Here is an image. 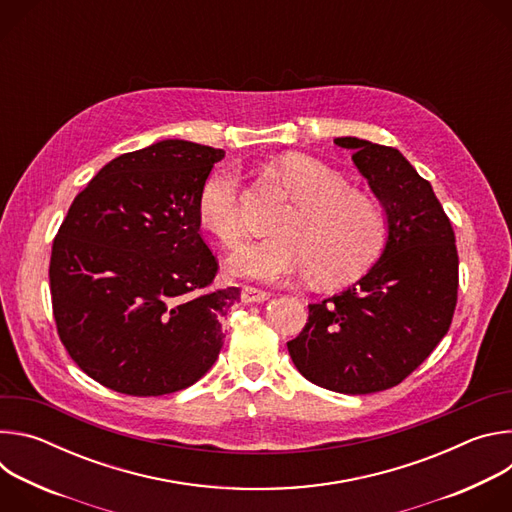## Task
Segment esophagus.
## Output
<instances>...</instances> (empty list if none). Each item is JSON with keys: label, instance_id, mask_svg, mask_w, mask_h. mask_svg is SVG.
<instances>
[{"label": "esophagus", "instance_id": "obj_1", "mask_svg": "<svg viewBox=\"0 0 512 512\" xmlns=\"http://www.w3.org/2000/svg\"><path fill=\"white\" fill-rule=\"evenodd\" d=\"M269 296H271L269 291H263V289H257V287H251V285H245L243 291H241L243 304H261V302H267Z\"/></svg>", "mask_w": 512, "mask_h": 512}]
</instances>
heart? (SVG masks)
Listing matches in <instances>:
<instances>
[{
    "mask_svg": "<svg viewBox=\"0 0 512 512\" xmlns=\"http://www.w3.org/2000/svg\"><path fill=\"white\" fill-rule=\"evenodd\" d=\"M271 168L294 202L275 223L277 235L237 251L229 269L267 283L308 271V279L318 287H340L367 271L385 241L381 206L318 160L285 156ZM198 216L223 245L241 243L245 225L235 172L218 170L204 180Z\"/></svg>",
    "mask_w": 512,
    "mask_h": 512,
    "instance_id": "obj_1",
    "label": "heart"
}]
</instances>
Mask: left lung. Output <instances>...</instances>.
Instances as JSON below:
<instances>
[{
	"mask_svg": "<svg viewBox=\"0 0 512 512\" xmlns=\"http://www.w3.org/2000/svg\"><path fill=\"white\" fill-rule=\"evenodd\" d=\"M383 206L387 241L354 285L310 304L306 328L287 342L314 385L369 395L399 385L440 344L458 300V251L450 218L405 156L358 137H336Z\"/></svg>",
	"mask_w": 512,
	"mask_h": 512,
	"instance_id": "8db88e82",
	"label": "left lung"
}]
</instances>
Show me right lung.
<instances>
[{
    "instance_id": "right-lung-1",
    "label": "right lung",
    "mask_w": 512,
    "mask_h": 512,
    "mask_svg": "<svg viewBox=\"0 0 512 512\" xmlns=\"http://www.w3.org/2000/svg\"><path fill=\"white\" fill-rule=\"evenodd\" d=\"M225 158L164 139L103 166L72 200L52 245L58 336L97 383L133 397L194 385L223 348L239 287H216L198 192Z\"/></svg>"
}]
</instances>
